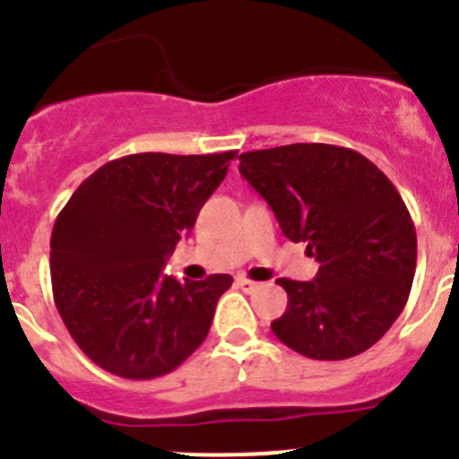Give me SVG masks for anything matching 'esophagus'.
<instances>
[{
  "label": "esophagus",
  "instance_id": "1",
  "mask_svg": "<svg viewBox=\"0 0 459 459\" xmlns=\"http://www.w3.org/2000/svg\"><path fill=\"white\" fill-rule=\"evenodd\" d=\"M237 286L241 288L243 292H255L256 288H259V283L252 281V279H247V277H238L237 279Z\"/></svg>",
  "mask_w": 459,
  "mask_h": 459
}]
</instances>
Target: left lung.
I'll use <instances>...</instances> for the list:
<instances>
[{
  "instance_id": "1",
  "label": "left lung",
  "mask_w": 459,
  "mask_h": 459,
  "mask_svg": "<svg viewBox=\"0 0 459 459\" xmlns=\"http://www.w3.org/2000/svg\"><path fill=\"white\" fill-rule=\"evenodd\" d=\"M238 160L286 238L307 243L320 264L313 281L279 279L288 307L273 333L316 360L363 353L401 316L417 268V234L399 191L368 157L331 143H288Z\"/></svg>"
}]
</instances>
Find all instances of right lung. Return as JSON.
<instances>
[{"mask_svg": "<svg viewBox=\"0 0 459 459\" xmlns=\"http://www.w3.org/2000/svg\"><path fill=\"white\" fill-rule=\"evenodd\" d=\"M234 155L137 152L103 164L74 191L51 232V286L91 363L146 381L173 372L207 338L232 277L180 283L161 268Z\"/></svg>", "mask_w": 459, "mask_h": 459, "instance_id": "obj_1", "label": "right lung"}]
</instances>
